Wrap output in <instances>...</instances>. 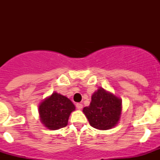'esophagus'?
Listing matches in <instances>:
<instances>
[{
	"label": "esophagus",
	"instance_id": "esophagus-1",
	"mask_svg": "<svg viewBox=\"0 0 160 160\" xmlns=\"http://www.w3.org/2000/svg\"><path fill=\"white\" fill-rule=\"evenodd\" d=\"M76 107H77V109H78V110H81V109H82L83 106L82 103H77V104H76Z\"/></svg>",
	"mask_w": 160,
	"mask_h": 160
}]
</instances>
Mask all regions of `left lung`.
Instances as JSON below:
<instances>
[{"label": "left lung", "instance_id": "8db88e82", "mask_svg": "<svg viewBox=\"0 0 160 160\" xmlns=\"http://www.w3.org/2000/svg\"><path fill=\"white\" fill-rule=\"evenodd\" d=\"M121 112V99L102 87L91 96L90 106L83 108L90 126L98 130H109L115 127Z\"/></svg>", "mask_w": 160, "mask_h": 160}]
</instances>
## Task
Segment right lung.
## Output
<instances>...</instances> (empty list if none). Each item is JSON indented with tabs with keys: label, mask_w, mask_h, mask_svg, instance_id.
<instances>
[{
	"label": "right lung",
	"mask_w": 160,
	"mask_h": 160,
	"mask_svg": "<svg viewBox=\"0 0 160 160\" xmlns=\"http://www.w3.org/2000/svg\"><path fill=\"white\" fill-rule=\"evenodd\" d=\"M75 107L68 98L53 92L39 105L41 122L49 130L65 128L68 119Z\"/></svg>",
	"instance_id": "right-lung-1"
}]
</instances>
